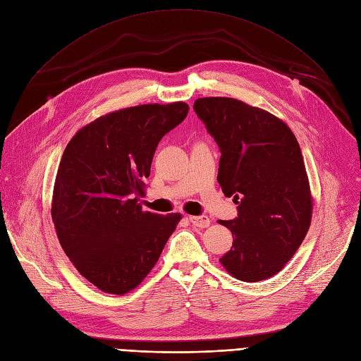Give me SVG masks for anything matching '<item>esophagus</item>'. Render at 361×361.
<instances>
[{
    "instance_id": "obj_1",
    "label": "esophagus",
    "mask_w": 361,
    "mask_h": 361,
    "mask_svg": "<svg viewBox=\"0 0 361 361\" xmlns=\"http://www.w3.org/2000/svg\"><path fill=\"white\" fill-rule=\"evenodd\" d=\"M189 219L193 226L200 227V228H207L211 224V219L207 215H192V216H189Z\"/></svg>"
}]
</instances>
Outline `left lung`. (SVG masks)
Returning a JSON list of instances; mask_svg holds the SVG:
<instances>
[{
	"label": "left lung",
	"instance_id": "8db88e82",
	"mask_svg": "<svg viewBox=\"0 0 361 361\" xmlns=\"http://www.w3.org/2000/svg\"><path fill=\"white\" fill-rule=\"evenodd\" d=\"M193 109L221 152L216 180L239 209L233 221H218L233 234L219 262L242 281L269 279L295 255L311 224L300 145L283 121L238 99L203 97Z\"/></svg>",
	"mask_w": 361,
	"mask_h": 361
}]
</instances>
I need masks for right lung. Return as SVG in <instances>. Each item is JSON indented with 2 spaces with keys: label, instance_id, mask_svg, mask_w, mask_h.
Here are the masks:
<instances>
[{
  "label": "right lung",
  "instance_id": "add662e5",
  "mask_svg": "<svg viewBox=\"0 0 361 361\" xmlns=\"http://www.w3.org/2000/svg\"><path fill=\"white\" fill-rule=\"evenodd\" d=\"M189 104H140L94 119L68 143L54 181L51 216L75 269L97 289L125 295L158 262L181 214L143 211L153 154Z\"/></svg>",
  "mask_w": 361,
  "mask_h": 361
}]
</instances>
